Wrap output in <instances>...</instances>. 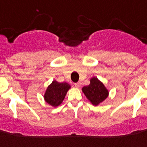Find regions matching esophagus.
Wrapping results in <instances>:
<instances>
[{
	"mask_svg": "<svg viewBox=\"0 0 147 147\" xmlns=\"http://www.w3.org/2000/svg\"><path fill=\"white\" fill-rule=\"evenodd\" d=\"M75 87H77V88L80 87V86H81V83H80V82L75 83Z\"/></svg>",
	"mask_w": 147,
	"mask_h": 147,
	"instance_id": "1",
	"label": "esophagus"
}]
</instances>
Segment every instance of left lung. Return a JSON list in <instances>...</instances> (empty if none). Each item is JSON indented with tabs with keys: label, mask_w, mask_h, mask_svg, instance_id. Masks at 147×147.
Returning a JSON list of instances; mask_svg holds the SVG:
<instances>
[{
	"label": "left lung",
	"mask_w": 147,
	"mask_h": 147,
	"mask_svg": "<svg viewBox=\"0 0 147 147\" xmlns=\"http://www.w3.org/2000/svg\"><path fill=\"white\" fill-rule=\"evenodd\" d=\"M84 94L88 100L94 106H98L104 101L109 95V91L104 84L97 78L93 77L90 79L89 85L82 88Z\"/></svg>",
	"instance_id": "left-lung-1"
}]
</instances>
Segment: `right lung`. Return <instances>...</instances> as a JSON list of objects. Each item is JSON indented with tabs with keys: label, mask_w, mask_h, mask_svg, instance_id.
<instances>
[{
	"label": "right lung",
	"mask_w": 147,
	"mask_h": 147,
	"mask_svg": "<svg viewBox=\"0 0 147 147\" xmlns=\"http://www.w3.org/2000/svg\"><path fill=\"white\" fill-rule=\"evenodd\" d=\"M70 87V85L67 83H59L55 80L47 87L44 94V100L52 107H58L63 102Z\"/></svg>",
	"instance_id": "obj_1"
}]
</instances>
